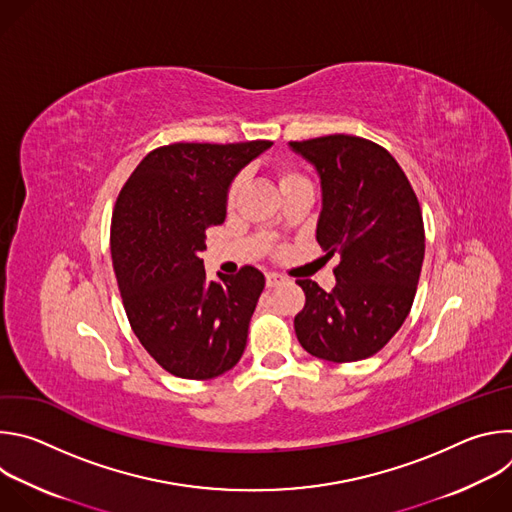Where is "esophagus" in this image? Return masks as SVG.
Wrapping results in <instances>:
<instances>
[{
  "label": "esophagus",
  "mask_w": 512,
  "mask_h": 512,
  "mask_svg": "<svg viewBox=\"0 0 512 512\" xmlns=\"http://www.w3.org/2000/svg\"><path fill=\"white\" fill-rule=\"evenodd\" d=\"M265 281H267V287H275V285L283 283V281H285V277H283V275H279V273L269 271V273L265 275Z\"/></svg>",
  "instance_id": "obj_1"
}]
</instances>
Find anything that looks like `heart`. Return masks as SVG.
Returning <instances> with one entry per match:
<instances>
[{
	"label": "heart",
	"instance_id": "b5f03b06",
	"mask_svg": "<svg viewBox=\"0 0 512 512\" xmlns=\"http://www.w3.org/2000/svg\"><path fill=\"white\" fill-rule=\"evenodd\" d=\"M300 180H306L302 174L289 170V168H281L279 170V184L281 188L287 186V184H294V182H300ZM241 184H243V176H235L231 180V184L227 186V192H225V204L227 208H233L237 204V198H239V192H241Z\"/></svg>",
	"mask_w": 512,
	"mask_h": 512
}]
</instances>
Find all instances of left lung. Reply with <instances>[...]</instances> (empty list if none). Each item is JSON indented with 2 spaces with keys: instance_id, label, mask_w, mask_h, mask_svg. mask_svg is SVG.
I'll return each instance as SVG.
<instances>
[{
  "instance_id": "left-lung-1",
  "label": "left lung",
  "mask_w": 512,
  "mask_h": 512,
  "mask_svg": "<svg viewBox=\"0 0 512 512\" xmlns=\"http://www.w3.org/2000/svg\"><path fill=\"white\" fill-rule=\"evenodd\" d=\"M322 180L316 239L332 257L336 287L298 279L306 304L294 328L322 360L354 362L377 354L411 312L425 229L419 200L383 145L356 135L291 141Z\"/></svg>"
}]
</instances>
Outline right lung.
<instances>
[{
	"label": "right lung",
	"instance_id": "add662e5",
	"mask_svg": "<svg viewBox=\"0 0 512 512\" xmlns=\"http://www.w3.org/2000/svg\"><path fill=\"white\" fill-rule=\"evenodd\" d=\"M273 141L170 143L123 184L111 216V259L133 334L164 371L206 381L231 371L265 287L259 269L208 281L200 251L225 223L235 174Z\"/></svg>",
	"mask_w": 512,
	"mask_h": 512
}]
</instances>
